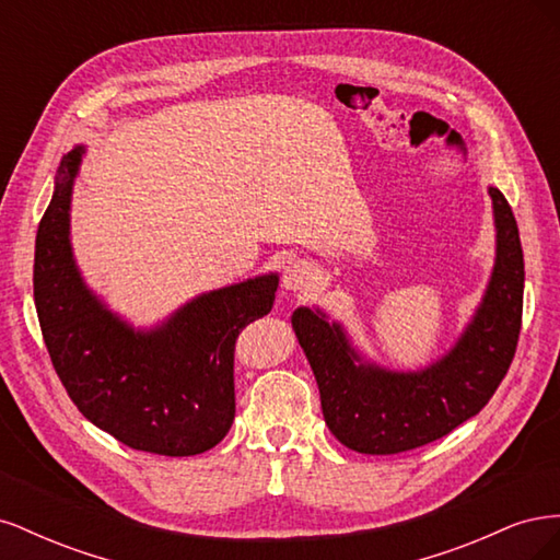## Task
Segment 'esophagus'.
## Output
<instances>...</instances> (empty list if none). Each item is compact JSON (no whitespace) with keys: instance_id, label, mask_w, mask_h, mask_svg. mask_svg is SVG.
<instances>
[{"instance_id":"34e87169","label":"esophagus","mask_w":560,"mask_h":560,"mask_svg":"<svg viewBox=\"0 0 560 560\" xmlns=\"http://www.w3.org/2000/svg\"><path fill=\"white\" fill-rule=\"evenodd\" d=\"M317 284V268L308 261L296 259L284 266L282 287L290 292H311Z\"/></svg>"}]
</instances>
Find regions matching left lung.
I'll list each match as a JSON object with an SVG mask.
<instances>
[{"mask_svg":"<svg viewBox=\"0 0 560 560\" xmlns=\"http://www.w3.org/2000/svg\"><path fill=\"white\" fill-rule=\"evenodd\" d=\"M493 198L498 252L481 306L457 343L422 371L364 364L343 327L322 311L296 308L292 327L319 387L325 422L343 446L393 455L425 446L477 416L510 369L523 315V249L502 191Z\"/></svg>","mask_w":560,"mask_h":560,"instance_id":"obj_1","label":"left lung"}]
</instances>
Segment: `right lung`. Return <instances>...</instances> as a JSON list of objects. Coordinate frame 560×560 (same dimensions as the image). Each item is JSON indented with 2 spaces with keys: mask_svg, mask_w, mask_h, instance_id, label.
<instances>
[{
  "mask_svg": "<svg viewBox=\"0 0 560 560\" xmlns=\"http://www.w3.org/2000/svg\"><path fill=\"white\" fill-rule=\"evenodd\" d=\"M83 151L62 159L37 231L32 280L50 362L77 409L121 444L173 457L206 453L235 416V338L273 308L278 276L200 294L161 327L135 331L83 284L72 257L70 202Z\"/></svg>",
  "mask_w": 560,
  "mask_h": 560,
  "instance_id": "1",
  "label": "right lung"
}]
</instances>
